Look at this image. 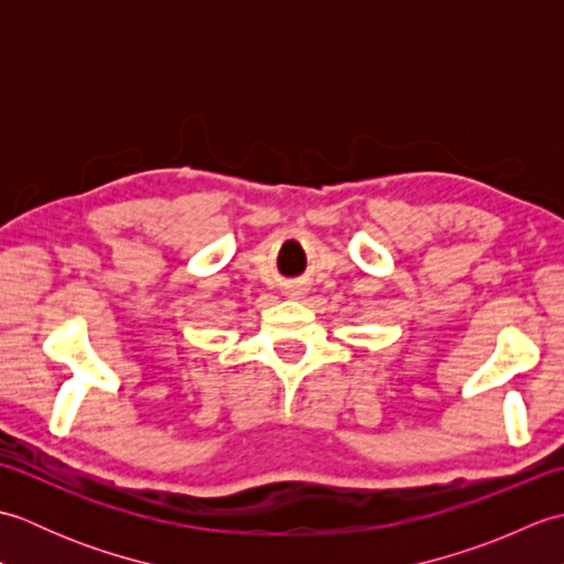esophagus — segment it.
<instances>
[{"label": "esophagus", "instance_id": "34e87169", "mask_svg": "<svg viewBox=\"0 0 564 564\" xmlns=\"http://www.w3.org/2000/svg\"><path fill=\"white\" fill-rule=\"evenodd\" d=\"M285 295L293 297V301H301V297L305 295V289L303 285H289V289H285Z\"/></svg>", "mask_w": 564, "mask_h": 564}]
</instances>
